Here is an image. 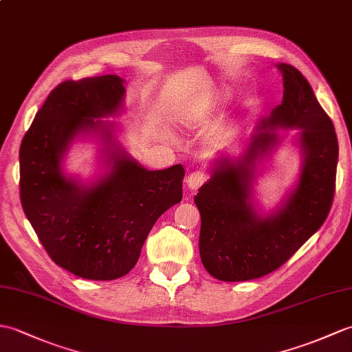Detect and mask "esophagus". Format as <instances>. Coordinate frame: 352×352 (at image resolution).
<instances>
[{
    "mask_svg": "<svg viewBox=\"0 0 352 352\" xmlns=\"http://www.w3.org/2000/svg\"><path fill=\"white\" fill-rule=\"evenodd\" d=\"M187 182V187H189L190 190H198L199 187L207 182V174L204 173V170H195L189 177L186 178Z\"/></svg>",
    "mask_w": 352,
    "mask_h": 352,
    "instance_id": "esophagus-1",
    "label": "esophagus"
}]
</instances>
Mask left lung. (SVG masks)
Returning <instances> with one entry per match:
<instances>
[{
	"mask_svg": "<svg viewBox=\"0 0 352 352\" xmlns=\"http://www.w3.org/2000/svg\"><path fill=\"white\" fill-rule=\"evenodd\" d=\"M277 67L283 76L282 103L261 121L244 156L217 160L213 177L195 196L201 213V261L219 280H252L282 267L320 230L333 204L339 157L333 121L296 67L285 63ZM276 126L302 130L305 165L284 207L259 218L250 202L252 169L275 143Z\"/></svg>",
	"mask_w": 352,
	"mask_h": 352,
	"instance_id": "left-lung-1",
	"label": "left lung"
}]
</instances>
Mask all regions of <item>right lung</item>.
<instances>
[{
    "label": "right lung",
    "instance_id": "add662e5",
    "mask_svg": "<svg viewBox=\"0 0 352 352\" xmlns=\"http://www.w3.org/2000/svg\"><path fill=\"white\" fill-rule=\"evenodd\" d=\"M116 75L64 80L47 96L22 139L19 193L27 219L56 265L91 280L132 270L156 220L183 198L184 168L146 170L126 153H112V170L85 187L65 178L60 162L96 118L117 113L124 97ZM106 139H111L104 129Z\"/></svg>",
    "mask_w": 352,
    "mask_h": 352
}]
</instances>
